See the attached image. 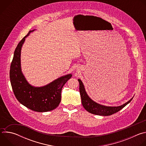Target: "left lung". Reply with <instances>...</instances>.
<instances>
[{"label": "left lung", "instance_id": "8db88e82", "mask_svg": "<svg viewBox=\"0 0 146 146\" xmlns=\"http://www.w3.org/2000/svg\"><path fill=\"white\" fill-rule=\"evenodd\" d=\"M79 82V90L81 99V102L83 107L84 109L90 113L99 115H103V116H108L112 115L120 110L123 109L126 105L132 100L133 98L131 99L128 102L125 103L123 105L117 106V107H112V106H106L101 105L100 104L96 103L95 102L93 101L87 95L84 85L82 84V82L81 80H78Z\"/></svg>", "mask_w": 146, "mask_h": 146}]
</instances>
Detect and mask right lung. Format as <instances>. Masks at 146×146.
I'll list each match as a JSON object with an SVG mask.
<instances>
[{
  "label": "right lung",
  "instance_id": "add662e5",
  "mask_svg": "<svg viewBox=\"0 0 146 146\" xmlns=\"http://www.w3.org/2000/svg\"><path fill=\"white\" fill-rule=\"evenodd\" d=\"M34 31H30L17 45L10 66V78L14 95L20 103L33 111L46 112L59 106L62 88L72 75L60 77L41 87H35L29 84L21 68V50L25 38Z\"/></svg>",
  "mask_w": 146,
  "mask_h": 146
}]
</instances>
